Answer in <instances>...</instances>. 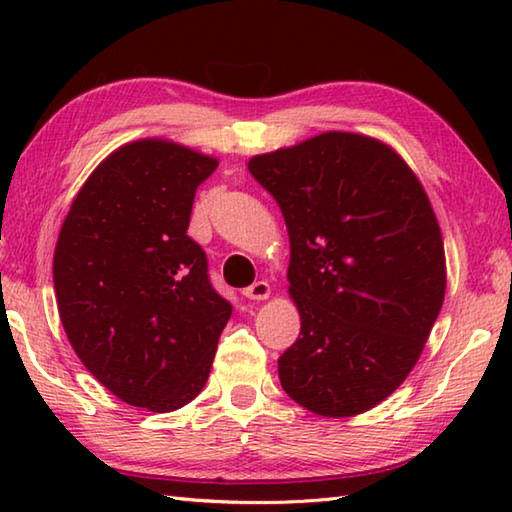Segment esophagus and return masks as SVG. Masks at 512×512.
<instances>
[{"label": "esophagus", "mask_w": 512, "mask_h": 512, "mask_svg": "<svg viewBox=\"0 0 512 512\" xmlns=\"http://www.w3.org/2000/svg\"><path fill=\"white\" fill-rule=\"evenodd\" d=\"M242 295L246 299H253V301H264V299L270 297V284H268V281H255L253 286L244 288Z\"/></svg>", "instance_id": "1"}]
</instances>
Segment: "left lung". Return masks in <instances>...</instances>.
<instances>
[{
  "label": "left lung",
  "mask_w": 512,
  "mask_h": 512,
  "mask_svg": "<svg viewBox=\"0 0 512 512\" xmlns=\"http://www.w3.org/2000/svg\"><path fill=\"white\" fill-rule=\"evenodd\" d=\"M248 171L290 237L301 332L277 361L281 387L328 418L376 407L416 365L444 301L427 193L394 149L347 132L255 156Z\"/></svg>",
  "instance_id": "obj_1"
}]
</instances>
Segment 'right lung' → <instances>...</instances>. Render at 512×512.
<instances>
[{
	"label": "right lung",
	"mask_w": 512,
	"mask_h": 512,
	"mask_svg": "<svg viewBox=\"0 0 512 512\" xmlns=\"http://www.w3.org/2000/svg\"><path fill=\"white\" fill-rule=\"evenodd\" d=\"M217 160L169 140L107 156L70 206L54 292L81 363L114 396L176 411L200 394L233 306L187 235L195 189Z\"/></svg>",
	"instance_id": "1"
}]
</instances>
